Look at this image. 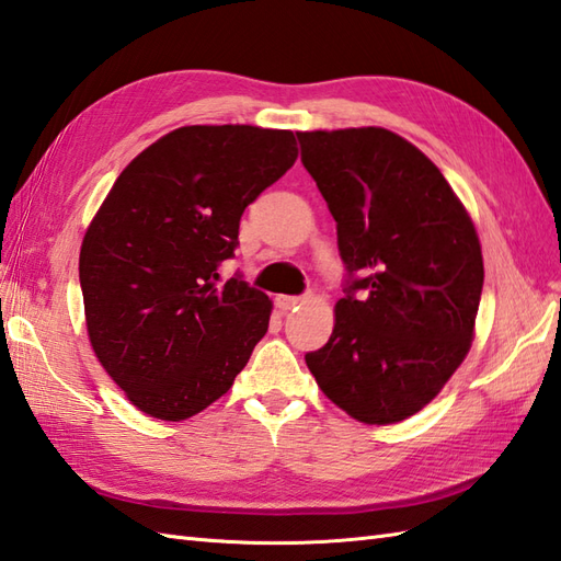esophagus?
I'll list each match as a JSON object with an SVG mask.
<instances>
[{
  "label": "esophagus",
  "instance_id": "1",
  "mask_svg": "<svg viewBox=\"0 0 561 561\" xmlns=\"http://www.w3.org/2000/svg\"><path fill=\"white\" fill-rule=\"evenodd\" d=\"M299 305H302V297H293V295H278L276 297V307L280 311H290V309H295Z\"/></svg>",
  "mask_w": 561,
  "mask_h": 561
}]
</instances>
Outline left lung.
Masks as SVG:
<instances>
[{
  "label": "left lung",
  "mask_w": 561,
  "mask_h": 561,
  "mask_svg": "<svg viewBox=\"0 0 561 561\" xmlns=\"http://www.w3.org/2000/svg\"><path fill=\"white\" fill-rule=\"evenodd\" d=\"M347 268L328 343L307 354L362 423L421 412L467 357L483 290L471 216L435 163L386 128L297 133Z\"/></svg>",
  "instance_id": "1"
}]
</instances>
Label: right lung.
I'll return each mask as SVG.
<instances>
[{"instance_id": "1", "label": "right lung", "mask_w": 561, "mask_h": 561, "mask_svg": "<svg viewBox=\"0 0 561 561\" xmlns=\"http://www.w3.org/2000/svg\"><path fill=\"white\" fill-rule=\"evenodd\" d=\"M295 135L183 126L135 157L80 248L90 345L140 412L199 414L233 386L268 331L271 299L218 283L240 216L297 159Z\"/></svg>"}]
</instances>
